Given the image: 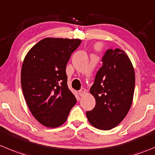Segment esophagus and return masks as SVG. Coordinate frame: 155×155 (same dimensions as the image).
I'll return each mask as SVG.
<instances>
[{
	"mask_svg": "<svg viewBox=\"0 0 155 155\" xmlns=\"http://www.w3.org/2000/svg\"><path fill=\"white\" fill-rule=\"evenodd\" d=\"M85 93H86V90H85L84 88H81V89L79 91V94L81 96V97L83 95H85Z\"/></svg>",
	"mask_w": 155,
	"mask_h": 155,
	"instance_id": "esophagus-1",
	"label": "esophagus"
}]
</instances>
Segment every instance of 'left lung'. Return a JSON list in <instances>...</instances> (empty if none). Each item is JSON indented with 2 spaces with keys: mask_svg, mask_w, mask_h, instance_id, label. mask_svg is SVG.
Instances as JSON below:
<instances>
[{
  "mask_svg": "<svg viewBox=\"0 0 155 155\" xmlns=\"http://www.w3.org/2000/svg\"><path fill=\"white\" fill-rule=\"evenodd\" d=\"M90 93L95 98L92 110L87 111L90 124L101 130H110L125 118L133 103L135 71L123 50L108 49L102 58Z\"/></svg>",
  "mask_w": 155,
  "mask_h": 155,
  "instance_id": "1",
  "label": "left lung"
}]
</instances>
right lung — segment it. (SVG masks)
<instances>
[{
  "label": "right lung",
  "mask_w": 155,
  "mask_h": 155,
  "mask_svg": "<svg viewBox=\"0 0 155 155\" xmlns=\"http://www.w3.org/2000/svg\"><path fill=\"white\" fill-rule=\"evenodd\" d=\"M81 41L45 38L25 55L21 70L22 92L33 117L45 127L64 124L76 103L67 86L66 66Z\"/></svg>",
  "instance_id": "add662e5"
}]
</instances>
